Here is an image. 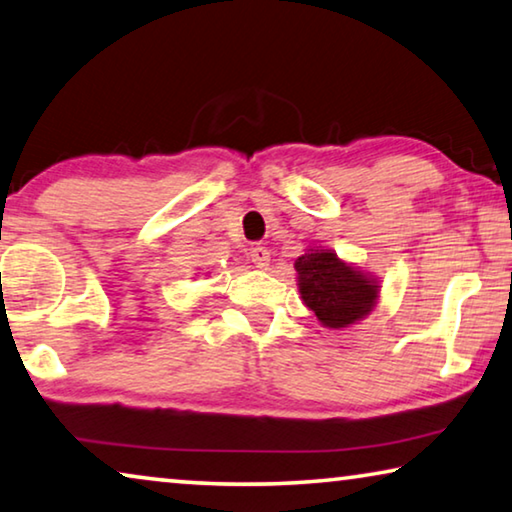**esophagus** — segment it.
Returning <instances> with one entry per match:
<instances>
[{
	"mask_svg": "<svg viewBox=\"0 0 512 512\" xmlns=\"http://www.w3.org/2000/svg\"><path fill=\"white\" fill-rule=\"evenodd\" d=\"M250 259H253V264L257 266V269H269L271 253L264 246H255V248H250Z\"/></svg>",
	"mask_w": 512,
	"mask_h": 512,
	"instance_id": "1",
	"label": "esophagus"
}]
</instances>
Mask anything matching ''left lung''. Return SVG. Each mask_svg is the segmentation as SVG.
I'll return each instance as SVG.
<instances>
[{
	"instance_id": "left-lung-1",
	"label": "left lung",
	"mask_w": 512,
	"mask_h": 512,
	"mask_svg": "<svg viewBox=\"0 0 512 512\" xmlns=\"http://www.w3.org/2000/svg\"><path fill=\"white\" fill-rule=\"evenodd\" d=\"M298 287L305 305L323 326L346 328L371 312L378 285L344 264L330 250H312L296 259Z\"/></svg>"
}]
</instances>
